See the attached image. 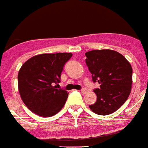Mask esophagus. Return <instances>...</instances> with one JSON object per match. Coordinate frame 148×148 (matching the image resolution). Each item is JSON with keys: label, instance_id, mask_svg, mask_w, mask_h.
I'll return each mask as SVG.
<instances>
[{"label": "esophagus", "instance_id": "obj_1", "mask_svg": "<svg viewBox=\"0 0 148 148\" xmlns=\"http://www.w3.org/2000/svg\"><path fill=\"white\" fill-rule=\"evenodd\" d=\"M81 92L83 93V94H84V93H86V88H82V89H81Z\"/></svg>", "mask_w": 148, "mask_h": 148}]
</instances>
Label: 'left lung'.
I'll use <instances>...</instances> for the list:
<instances>
[{
  "mask_svg": "<svg viewBox=\"0 0 148 148\" xmlns=\"http://www.w3.org/2000/svg\"><path fill=\"white\" fill-rule=\"evenodd\" d=\"M85 55L92 81L100 84V88L94 89L96 101L89 108L97 114H112L123 106L131 93L132 66L124 56L112 49H95Z\"/></svg>",
  "mask_w": 148,
  "mask_h": 148,
  "instance_id": "obj_1",
  "label": "left lung"
}]
</instances>
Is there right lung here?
<instances>
[{
  "label": "right lung",
  "mask_w": 148,
  "mask_h": 148,
  "mask_svg": "<svg viewBox=\"0 0 148 148\" xmlns=\"http://www.w3.org/2000/svg\"><path fill=\"white\" fill-rule=\"evenodd\" d=\"M73 54L44 53L33 56L18 73L22 101L31 112L42 117L55 115L64 106L69 93L57 88L63 66Z\"/></svg>",
  "instance_id": "1"
}]
</instances>
